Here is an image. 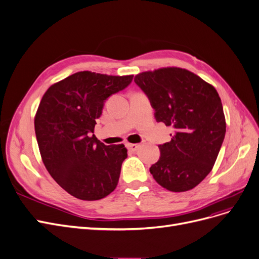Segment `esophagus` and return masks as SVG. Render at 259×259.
I'll use <instances>...</instances> for the list:
<instances>
[{
    "instance_id": "obj_1",
    "label": "esophagus",
    "mask_w": 259,
    "mask_h": 259,
    "mask_svg": "<svg viewBox=\"0 0 259 259\" xmlns=\"http://www.w3.org/2000/svg\"><path fill=\"white\" fill-rule=\"evenodd\" d=\"M126 147H127L129 150H131V151H137V150L139 149V147H140V145H139V144L127 143V144H126Z\"/></svg>"
}]
</instances>
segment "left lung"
Returning a JSON list of instances; mask_svg holds the SVG:
<instances>
[{
  "label": "left lung",
  "mask_w": 259,
  "mask_h": 259,
  "mask_svg": "<svg viewBox=\"0 0 259 259\" xmlns=\"http://www.w3.org/2000/svg\"><path fill=\"white\" fill-rule=\"evenodd\" d=\"M148 96L156 121L174 128L171 141L160 145L150 174L175 193L196 187L210 172L226 136L221 99L211 84L180 67H163L134 77Z\"/></svg>",
  "instance_id": "left-lung-1"
}]
</instances>
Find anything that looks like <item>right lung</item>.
<instances>
[{"label":"right lung","mask_w":259,"mask_h":259,"mask_svg":"<svg viewBox=\"0 0 259 259\" xmlns=\"http://www.w3.org/2000/svg\"><path fill=\"white\" fill-rule=\"evenodd\" d=\"M132 79L133 75L78 72L51 85L41 99L35 132L42 161L77 199H103L117 186L127 149L122 144L107 146L93 133L105 100Z\"/></svg>","instance_id":"right-lung-1"}]
</instances>
